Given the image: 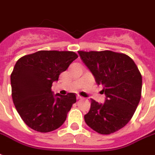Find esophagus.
<instances>
[{
    "mask_svg": "<svg viewBox=\"0 0 155 155\" xmlns=\"http://www.w3.org/2000/svg\"><path fill=\"white\" fill-rule=\"evenodd\" d=\"M77 99L78 100H81V99H83V97L80 96H77Z\"/></svg>",
    "mask_w": 155,
    "mask_h": 155,
    "instance_id": "obj_1",
    "label": "esophagus"
}]
</instances>
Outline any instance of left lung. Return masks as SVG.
Instances as JSON below:
<instances>
[{"instance_id":"1","label":"left lung","mask_w":155,"mask_h":155,"mask_svg":"<svg viewBox=\"0 0 155 155\" xmlns=\"http://www.w3.org/2000/svg\"><path fill=\"white\" fill-rule=\"evenodd\" d=\"M83 62L102 85L106 97L104 104L91 99L84 115L85 123L97 133L108 135L129 122L137 107L142 88L138 67L127 54L110 50L78 51Z\"/></svg>"}]
</instances>
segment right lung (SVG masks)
<instances>
[{"label": "right lung", "mask_w": 155, "mask_h": 155, "mask_svg": "<svg viewBox=\"0 0 155 155\" xmlns=\"http://www.w3.org/2000/svg\"><path fill=\"white\" fill-rule=\"evenodd\" d=\"M77 58L72 51L41 50L18 60L10 75L12 98L28 127L49 133L65 122L76 96L73 93L54 95L51 87Z\"/></svg>", "instance_id": "right-lung-1"}]
</instances>
